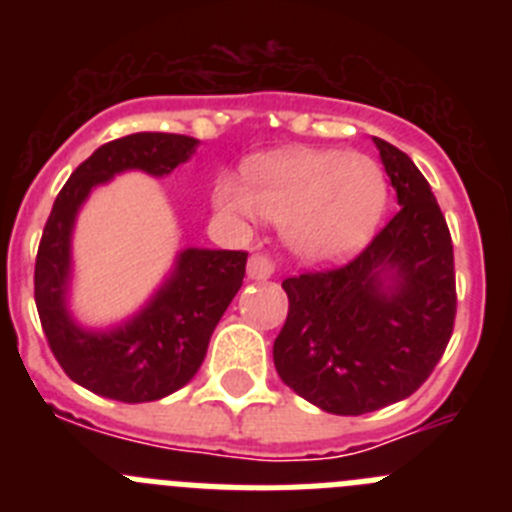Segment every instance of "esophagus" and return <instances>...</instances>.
<instances>
[{
	"label": "esophagus",
	"instance_id": "obj_1",
	"mask_svg": "<svg viewBox=\"0 0 512 512\" xmlns=\"http://www.w3.org/2000/svg\"><path fill=\"white\" fill-rule=\"evenodd\" d=\"M277 264L271 259L269 253H251V259H248V277L261 282V279H269L274 274Z\"/></svg>",
	"mask_w": 512,
	"mask_h": 512
}]
</instances>
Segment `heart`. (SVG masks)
I'll list each match as a JSON object with an SVG mask.
<instances>
[{"label":"heart","mask_w":512,"mask_h":512,"mask_svg":"<svg viewBox=\"0 0 512 512\" xmlns=\"http://www.w3.org/2000/svg\"><path fill=\"white\" fill-rule=\"evenodd\" d=\"M387 200L382 166L364 153L292 148L256 158L246 187L220 179L215 202L238 217L261 212L287 225L295 251L310 259H338L372 233Z\"/></svg>","instance_id":"heart-1"}]
</instances>
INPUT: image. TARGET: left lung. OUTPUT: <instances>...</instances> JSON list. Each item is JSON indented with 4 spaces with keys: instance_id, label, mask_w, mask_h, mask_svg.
Returning <instances> with one entry per match:
<instances>
[{
    "instance_id": "left-lung-1",
    "label": "left lung",
    "mask_w": 512,
    "mask_h": 512,
    "mask_svg": "<svg viewBox=\"0 0 512 512\" xmlns=\"http://www.w3.org/2000/svg\"><path fill=\"white\" fill-rule=\"evenodd\" d=\"M374 143L400 210L346 264L282 282L289 312L274 366L289 390L333 415L374 413L413 395L454 333L446 217L408 153Z\"/></svg>"
}]
</instances>
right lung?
Here are the masks:
<instances>
[{"label":"right lung","mask_w":512,"mask_h":512,"mask_svg":"<svg viewBox=\"0 0 512 512\" xmlns=\"http://www.w3.org/2000/svg\"><path fill=\"white\" fill-rule=\"evenodd\" d=\"M197 140L133 133L99 146L58 192L35 259V305L53 356L76 384L120 402L171 395L197 374L212 330L246 277V251L187 248L151 305L112 333H87L63 307L76 210L89 189L125 169L164 176L192 156Z\"/></svg>","instance_id":"obj_1"}]
</instances>
